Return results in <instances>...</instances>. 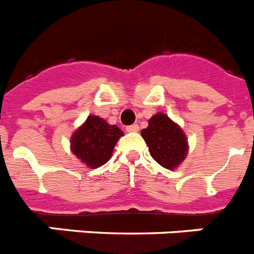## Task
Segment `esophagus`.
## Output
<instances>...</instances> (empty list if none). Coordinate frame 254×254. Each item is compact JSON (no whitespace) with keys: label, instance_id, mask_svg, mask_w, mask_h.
I'll return each instance as SVG.
<instances>
[{"label":"esophagus","instance_id":"1","mask_svg":"<svg viewBox=\"0 0 254 254\" xmlns=\"http://www.w3.org/2000/svg\"><path fill=\"white\" fill-rule=\"evenodd\" d=\"M127 131H130V133H134V131H139V125L133 124L127 127Z\"/></svg>","mask_w":254,"mask_h":254}]
</instances>
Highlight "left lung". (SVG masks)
<instances>
[{"mask_svg": "<svg viewBox=\"0 0 254 254\" xmlns=\"http://www.w3.org/2000/svg\"><path fill=\"white\" fill-rule=\"evenodd\" d=\"M149 153L165 169H174L187 156L188 143L183 130L165 114H156L142 130Z\"/></svg>", "mask_w": 254, "mask_h": 254, "instance_id": "1", "label": "left lung"}]
</instances>
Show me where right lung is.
Instances as JSON below:
<instances>
[{
  "label": "right lung",
  "mask_w": 254,
  "mask_h": 254,
  "mask_svg": "<svg viewBox=\"0 0 254 254\" xmlns=\"http://www.w3.org/2000/svg\"><path fill=\"white\" fill-rule=\"evenodd\" d=\"M124 133L98 116H88L83 127L71 138L72 153L87 166L96 169L111 158L115 144Z\"/></svg>",
  "instance_id": "obj_1"
}]
</instances>
